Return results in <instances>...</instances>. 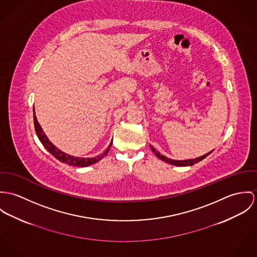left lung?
<instances>
[{
	"label": "left lung",
	"instance_id": "1",
	"mask_svg": "<svg viewBox=\"0 0 257 257\" xmlns=\"http://www.w3.org/2000/svg\"><path fill=\"white\" fill-rule=\"evenodd\" d=\"M151 149H152V151L155 153V155L160 159V160H162V161H164V162H166V163H168V164H171V165H173V166H177V167H187V166H193V165H195V164H197V163H199L201 162L202 160H204L207 156H209L213 151H211V152H209L208 154H206V155H204V156H201L199 158H196V159H191V160H184V161H175V160H171V159H169V158H167V157H165L164 155H161L158 151H156V149L153 147V146H151Z\"/></svg>",
	"mask_w": 257,
	"mask_h": 257
}]
</instances>
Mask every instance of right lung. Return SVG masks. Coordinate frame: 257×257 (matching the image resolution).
Wrapping results in <instances>:
<instances>
[{
	"instance_id": "add662e5",
	"label": "right lung",
	"mask_w": 257,
	"mask_h": 257,
	"mask_svg": "<svg viewBox=\"0 0 257 257\" xmlns=\"http://www.w3.org/2000/svg\"><path fill=\"white\" fill-rule=\"evenodd\" d=\"M33 120H34V128H35V132L36 135L39 139V141L42 143V145L45 147V149L51 154L53 155L57 160H59L61 163L67 164L69 166H73V167H88L90 165H93L97 162H99L104 156L107 155V153L109 152V149L112 145V142L110 143V145L108 146V148L103 152V154L94 157V158H78V157H74L71 155H68L64 152H62L61 150H59L56 148L52 143L49 141V139L47 138V136L45 135V133L43 132L41 126L39 125L37 118L35 116V112H34V107H33Z\"/></svg>"
}]
</instances>
